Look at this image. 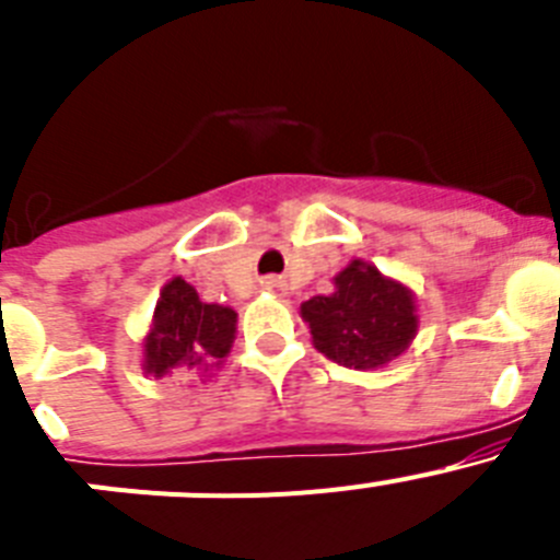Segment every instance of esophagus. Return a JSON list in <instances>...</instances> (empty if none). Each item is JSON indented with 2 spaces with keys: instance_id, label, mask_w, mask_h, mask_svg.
<instances>
[{
  "instance_id": "1",
  "label": "esophagus",
  "mask_w": 560,
  "mask_h": 560,
  "mask_svg": "<svg viewBox=\"0 0 560 560\" xmlns=\"http://www.w3.org/2000/svg\"><path fill=\"white\" fill-rule=\"evenodd\" d=\"M264 289H269V291L277 289V280H275V277H269V280H264Z\"/></svg>"
}]
</instances>
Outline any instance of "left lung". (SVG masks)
I'll list each match as a JSON object with an SVG mask.
<instances>
[{"label": "left lung", "mask_w": 560, "mask_h": 560, "mask_svg": "<svg viewBox=\"0 0 560 560\" xmlns=\"http://www.w3.org/2000/svg\"><path fill=\"white\" fill-rule=\"evenodd\" d=\"M334 283V294L314 296L300 308L316 350L353 370L398 359L418 330L412 294L361 260L339 271Z\"/></svg>", "instance_id": "8db88e82"}]
</instances>
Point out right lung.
Segmentation results:
<instances>
[{"mask_svg": "<svg viewBox=\"0 0 560 560\" xmlns=\"http://www.w3.org/2000/svg\"><path fill=\"white\" fill-rule=\"evenodd\" d=\"M235 319V311L201 303L190 283L173 277L156 303L142 368L153 378H187L215 368L230 353Z\"/></svg>", "mask_w": 560, "mask_h": 560, "instance_id": "add662e5", "label": "right lung"}]
</instances>
